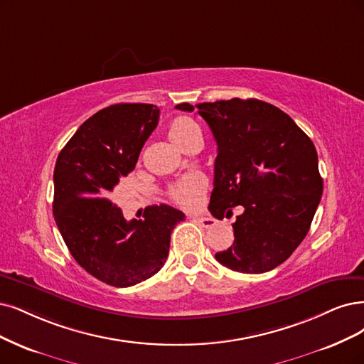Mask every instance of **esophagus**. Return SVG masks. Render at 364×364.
Here are the masks:
<instances>
[{"label": "esophagus", "mask_w": 364, "mask_h": 364, "mask_svg": "<svg viewBox=\"0 0 364 364\" xmlns=\"http://www.w3.org/2000/svg\"><path fill=\"white\" fill-rule=\"evenodd\" d=\"M195 220L199 225H203L204 228H211V226L216 225V220H214L213 218H208V216H199V218H195Z\"/></svg>", "instance_id": "34e87169"}]
</instances>
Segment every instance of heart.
<instances>
[{
    "mask_svg": "<svg viewBox=\"0 0 364 364\" xmlns=\"http://www.w3.org/2000/svg\"><path fill=\"white\" fill-rule=\"evenodd\" d=\"M169 139L181 150L189 145L195 138H200L199 129L193 119L189 117L175 118L168 130ZM207 192V181L198 173L187 175L169 187V198L175 204L184 208H198L203 204Z\"/></svg>",
    "mask_w": 364,
    "mask_h": 364,
    "instance_id": "1",
    "label": "heart"
}]
</instances>
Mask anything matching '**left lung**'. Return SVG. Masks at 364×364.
Listing matches in <instances>:
<instances>
[{
  "label": "left lung",
  "instance_id": "obj_1",
  "mask_svg": "<svg viewBox=\"0 0 364 364\" xmlns=\"http://www.w3.org/2000/svg\"><path fill=\"white\" fill-rule=\"evenodd\" d=\"M196 109L218 144L208 210L216 219L241 210L234 245L216 259L238 273L270 272L304 240L321 200L315 145L288 114L258 99L199 103Z\"/></svg>",
  "mask_w": 364,
  "mask_h": 364
}]
</instances>
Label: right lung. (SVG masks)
Instances as JSON below:
<instances>
[{"label": "right lung", "mask_w": 364, "mask_h": 364, "mask_svg": "<svg viewBox=\"0 0 364 364\" xmlns=\"http://www.w3.org/2000/svg\"><path fill=\"white\" fill-rule=\"evenodd\" d=\"M159 112L146 103L105 107L76 130L53 171V218L64 243L87 273L111 287L154 276L168 258L172 230L186 218L161 204L127 222L109 199L121 175L134 169Z\"/></svg>", "instance_id": "right-lung-1"}]
</instances>
